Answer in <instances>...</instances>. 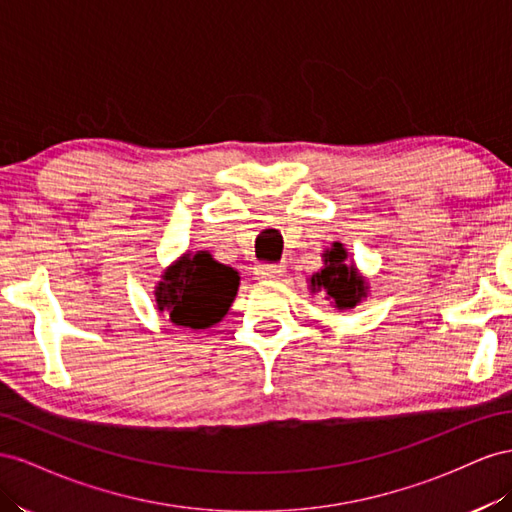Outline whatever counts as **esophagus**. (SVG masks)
I'll return each mask as SVG.
<instances>
[{
	"mask_svg": "<svg viewBox=\"0 0 512 512\" xmlns=\"http://www.w3.org/2000/svg\"><path fill=\"white\" fill-rule=\"evenodd\" d=\"M257 279L261 281H274V279H281V276L285 274V266L283 264H274V266H259L255 270Z\"/></svg>",
	"mask_w": 512,
	"mask_h": 512,
	"instance_id": "34e87169",
	"label": "esophagus"
}]
</instances>
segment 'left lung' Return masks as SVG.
Listing matches in <instances>:
<instances>
[{
	"instance_id": "obj_1",
	"label": "left lung",
	"mask_w": 512,
	"mask_h": 512,
	"mask_svg": "<svg viewBox=\"0 0 512 512\" xmlns=\"http://www.w3.org/2000/svg\"><path fill=\"white\" fill-rule=\"evenodd\" d=\"M324 268L309 279V289L324 291L334 309H354L358 302L367 298V281L358 274V268L347 261V248L341 242H332L324 253Z\"/></svg>"
}]
</instances>
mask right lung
I'll list each match as a JSON object with an SVG mask.
<instances>
[{
    "label": "right lung",
    "mask_w": 512,
    "mask_h": 512,
    "mask_svg": "<svg viewBox=\"0 0 512 512\" xmlns=\"http://www.w3.org/2000/svg\"><path fill=\"white\" fill-rule=\"evenodd\" d=\"M238 272L218 264L208 251L184 253L156 285V306L171 324L206 330L221 321L238 294Z\"/></svg>",
    "instance_id": "right-lung-1"
}]
</instances>
